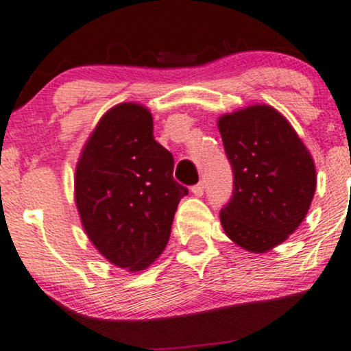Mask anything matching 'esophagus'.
I'll return each instance as SVG.
<instances>
[{"label": "esophagus", "mask_w": 351, "mask_h": 351, "mask_svg": "<svg viewBox=\"0 0 351 351\" xmlns=\"http://www.w3.org/2000/svg\"><path fill=\"white\" fill-rule=\"evenodd\" d=\"M203 192H205V185H203V182H198L197 185H193L192 187V193L195 197H202Z\"/></svg>", "instance_id": "1"}]
</instances>
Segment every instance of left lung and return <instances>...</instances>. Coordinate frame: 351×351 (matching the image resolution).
I'll use <instances>...</instances> for the list:
<instances>
[{
  "label": "left lung",
  "mask_w": 351,
  "mask_h": 351,
  "mask_svg": "<svg viewBox=\"0 0 351 351\" xmlns=\"http://www.w3.org/2000/svg\"><path fill=\"white\" fill-rule=\"evenodd\" d=\"M218 128L234 172L221 226L239 247L265 254L308 215L317 185L314 159L291 123L267 104L221 115Z\"/></svg>",
  "instance_id": "8db88e82"
}]
</instances>
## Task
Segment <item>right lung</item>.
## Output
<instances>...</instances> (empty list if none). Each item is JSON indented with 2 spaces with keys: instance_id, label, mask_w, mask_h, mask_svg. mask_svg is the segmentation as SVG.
<instances>
[{
  "instance_id": "1",
  "label": "right lung",
  "mask_w": 351,
  "mask_h": 351,
  "mask_svg": "<svg viewBox=\"0 0 351 351\" xmlns=\"http://www.w3.org/2000/svg\"><path fill=\"white\" fill-rule=\"evenodd\" d=\"M174 158L153 136V115L117 104L84 143L75 172V202L89 241L115 267L146 270L171 236L189 190L172 177Z\"/></svg>"
}]
</instances>
